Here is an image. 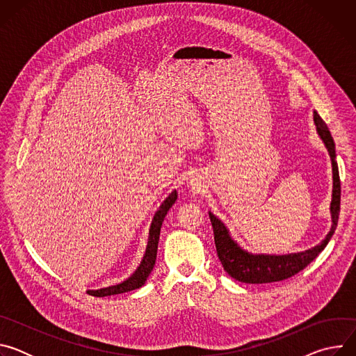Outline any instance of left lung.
Listing matches in <instances>:
<instances>
[{"mask_svg": "<svg viewBox=\"0 0 356 356\" xmlns=\"http://www.w3.org/2000/svg\"><path fill=\"white\" fill-rule=\"evenodd\" d=\"M313 120L316 124V129L321 140L324 142L328 155L331 158L332 166V198L330 204V214H331V229L325 235V238L316 246L306 249L302 252L286 253V255H275V253H253L243 249L229 234L227 225L211 211H209L213 231H214V241L218 258L224 266V270L238 282L242 283H252V284H261V283H273L289 279L302 270L309 264H312L320 252L328 245L330 239L332 238L339 216V204H341V181L338 175V165H337V155H335V143L331 136V132L323 118L318 115L317 111H313Z\"/></svg>", "mask_w": 356, "mask_h": 356, "instance_id": "left-lung-1", "label": "left lung"}]
</instances>
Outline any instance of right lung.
I'll return each mask as SVG.
<instances>
[{"instance_id": "1", "label": "right lung", "mask_w": 356, "mask_h": 356, "mask_svg": "<svg viewBox=\"0 0 356 356\" xmlns=\"http://www.w3.org/2000/svg\"><path fill=\"white\" fill-rule=\"evenodd\" d=\"M177 200V191L173 190L162 202V206L159 207V210L155 213L154 220H152L150 224V229H149V238H147V245H146V250L145 255L140 261V265L138 266V269L124 282L118 283V284H113L108 287H103V289H97V290H88L87 293L94 296V297H106V296H114V294H121V293H127L135 289H139L145 284L147 276L150 275L152 269L155 266L156 262V253H158V243H159V235H161V228H162V222L169 211V209L175 204V201Z\"/></svg>"}]
</instances>
